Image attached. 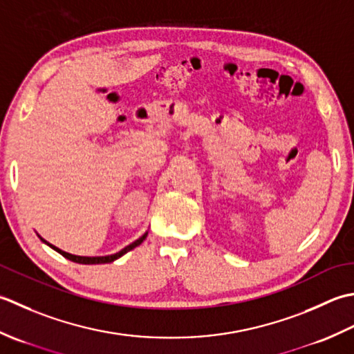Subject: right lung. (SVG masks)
I'll return each mask as SVG.
<instances>
[{
	"mask_svg": "<svg viewBox=\"0 0 354 354\" xmlns=\"http://www.w3.org/2000/svg\"><path fill=\"white\" fill-rule=\"evenodd\" d=\"M147 235H148V230L145 234H143L140 238H137L136 241H133L131 244H128V246H125L124 249L122 250H119V252H116V254H111V255H105V257H79V255H73V254H68V252H64V250H61L59 248H56V246H53V244H50L48 241H46L44 238H42L41 235H38L39 238H41V241L42 243H46L47 246H50L52 248L53 250H56L57 254H61L64 258H67V259H70V261H73V263H79V264H105V263H113V261H116L118 258H120V257H124L127 252H129V250H133L134 248H137L139 246V244H142L143 243V240H145L147 238Z\"/></svg>",
	"mask_w": 354,
	"mask_h": 354,
	"instance_id": "right-lung-1",
	"label": "right lung"
}]
</instances>
